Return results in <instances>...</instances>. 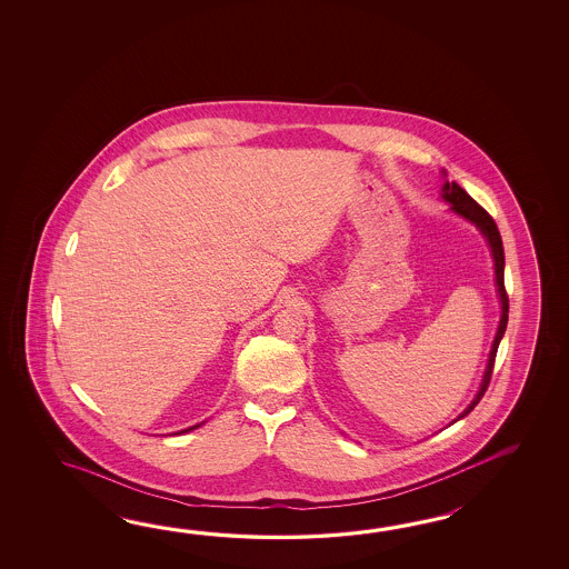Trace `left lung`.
Returning <instances> with one entry per match:
<instances>
[{"instance_id":"1","label":"left lung","mask_w":569,"mask_h":569,"mask_svg":"<svg viewBox=\"0 0 569 569\" xmlns=\"http://www.w3.org/2000/svg\"><path fill=\"white\" fill-rule=\"evenodd\" d=\"M441 199L448 201L449 206H451L449 209H451L453 213H458L460 218L476 226L483 238H486L488 246H490V254H492V260H495L496 292H498L500 309H502L500 323H498L495 341H492V350H490L488 363H486V370H483L482 382H480V388H478V392H476L472 402H470V405L466 407V411L461 412L460 417L456 419V421H460L466 415H470V412L473 411V407L480 402L483 392H486V388L490 385L492 370H495L496 351H498V346H500V339H502L505 331H507L508 297L507 289H505V248H502V238H500V231L496 228L495 219L490 218V216L483 211L482 207L478 206L472 197L461 189L458 182H443ZM456 421H453V423H456Z\"/></svg>"}]
</instances>
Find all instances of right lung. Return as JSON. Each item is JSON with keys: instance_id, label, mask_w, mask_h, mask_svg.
Here are the masks:
<instances>
[{"instance_id": "add662e5", "label": "right lung", "mask_w": 569, "mask_h": 569, "mask_svg": "<svg viewBox=\"0 0 569 569\" xmlns=\"http://www.w3.org/2000/svg\"><path fill=\"white\" fill-rule=\"evenodd\" d=\"M203 423L193 425V427H189V429H182V431H179V433H189V431H193V429H197V427H201ZM177 436V433H174Z\"/></svg>"}]
</instances>
